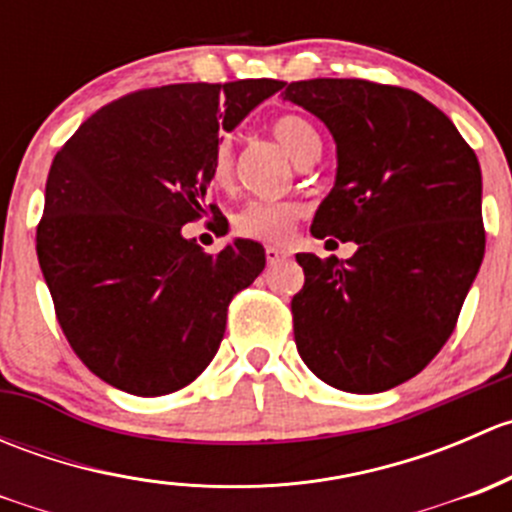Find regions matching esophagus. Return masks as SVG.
<instances>
[{"instance_id":"esophagus-1","label":"esophagus","mask_w":512,"mask_h":512,"mask_svg":"<svg viewBox=\"0 0 512 512\" xmlns=\"http://www.w3.org/2000/svg\"><path fill=\"white\" fill-rule=\"evenodd\" d=\"M265 257H267V265H280L282 260H287V252L280 250V247H267Z\"/></svg>"}]
</instances>
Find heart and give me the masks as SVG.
<instances>
[{
    "label": "heart",
    "mask_w": 512,
    "mask_h": 512,
    "mask_svg": "<svg viewBox=\"0 0 512 512\" xmlns=\"http://www.w3.org/2000/svg\"><path fill=\"white\" fill-rule=\"evenodd\" d=\"M272 136L280 141V146L299 163L314 158L319 153V133L307 118L297 113H282L270 123ZM232 178V151L227 143H218L210 156V183L225 188ZM302 218V205L297 200H250L232 215V232L247 240L270 242L280 245L292 235L294 225Z\"/></svg>",
    "instance_id": "b5f03b06"
}]
</instances>
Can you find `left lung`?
I'll list each match as a JSON object with an SVG mask.
<instances>
[{
    "mask_svg": "<svg viewBox=\"0 0 512 512\" xmlns=\"http://www.w3.org/2000/svg\"><path fill=\"white\" fill-rule=\"evenodd\" d=\"M282 86L337 141V183L312 235L359 245L347 262L297 255V352L334 389H394L441 352L483 262L478 158L416 91L364 79Z\"/></svg>",
    "mask_w": 512,
    "mask_h": 512,
    "instance_id": "1",
    "label": "left lung"
}]
</instances>
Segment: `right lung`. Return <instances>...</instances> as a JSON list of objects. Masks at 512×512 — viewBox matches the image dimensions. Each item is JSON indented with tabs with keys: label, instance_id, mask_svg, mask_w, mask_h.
Masks as SVG:
<instances>
[{
	"label": "right lung",
	"instance_id": "obj_1",
	"mask_svg": "<svg viewBox=\"0 0 512 512\" xmlns=\"http://www.w3.org/2000/svg\"><path fill=\"white\" fill-rule=\"evenodd\" d=\"M280 89L245 79L133 91L56 153L36 255L66 342L106 384L173 394L213 361L227 307L265 270V247L235 240L208 255L180 230L223 218L205 205L220 131Z\"/></svg>",
	"mask_w": 512,
	"mask_h": 512
}]
</instances>
